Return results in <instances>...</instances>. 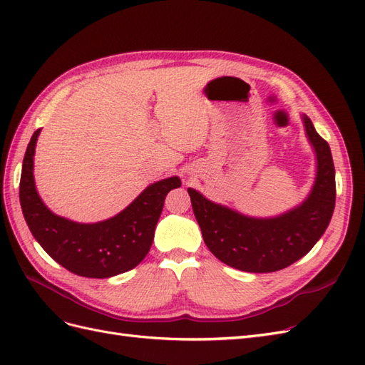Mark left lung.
Wrapping results in <instances>:
<instances>
[{
    "instance_id": "obj_1",
    "label": "left lung",
    "mask_w": 365,
    "mask_h": 365,
    "mask_svg": "<svg viewBox=\"0 0 365 365\" xmlns=\"http://www.w3.org/2000/svg\"><path fill=\"white\" fill-rule=\"evenodd\" d=\"M302 118L315 152L317 175L300 205L274 217H252L210 201L195 189H187L205 245L231 268L274 272L289 267L314 248L332 219L336 197L332 153L311 118L304 114Z\"/></svg>"
}]
</instances>
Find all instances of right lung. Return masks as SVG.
I'll return each mask as SVG.
<instances>
[{
    "label": "right lung",
    "mask_w": 365,
    "mask_h": 365,
    "mask_svg": "<svg viewBox=\"0 0 365 365\" xmlns=\"http://www.w3.org/2000/svg\"><path fill=\"white\" fill-rule=\"evenodd\" d=\"M41 129L27 146L19 182V202L33 237L51 259L68 271L90 279H108L126 272L146 257L152 247L164 200L178 176L148 185L125 210L94 224L74 222L54 215L42 202L33 176V157Z\"/></svg>",
    "instance_id": "add662e5"
}]
</instances>
